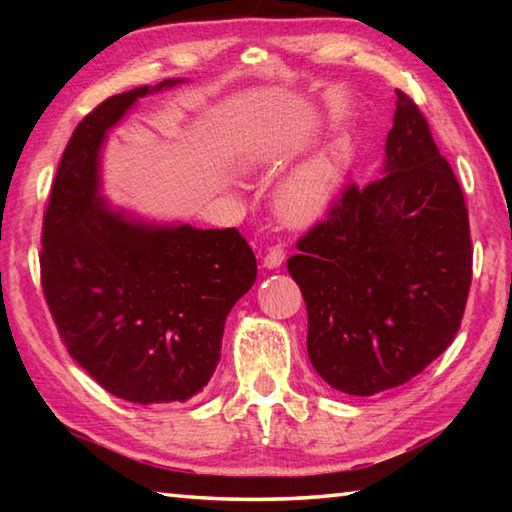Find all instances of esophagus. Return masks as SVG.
<instances>
[{"label":"esophagus","instance_id":"34e87169","mask_svg":"<svg viewBox=\"0 0 512 512\" xmlns=\"http://www.w3.org/2000/svg\"><path fill=\"white\" fill-rule=\"evenodd\" d=\"M284 262V248L282 246H273L262 259V266L268 268V271H273V268H280Z\"/></svg>","mask_w":512,"mask_h":512}]
</instances>
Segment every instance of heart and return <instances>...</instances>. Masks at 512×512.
I'll list each match as a JSON object with an SVG mask.
<instances>
[{
  "mask_svg": "<svg viewBox=\"0 0 512 512\" xmlns=\"http://www.w3.org/2000/svg\"><path fill=\"white\" fill-rule=\"evenodd\" d=\"M277 155V137L264 135L246 158V167L257 171ZM354 144L350 135H336L320 149L298 162L275 189V212L289 225H309L329 212L339 198L352 167Z\"/></svg>",
  "mask_w": 512,
  "mask_h": 512,
  "instance_id": "obj_1",
  "label": "heart"
}]
</instances>
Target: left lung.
Returning <instances> with one entry per match:
<instances>
[{
	"label": "left lung",
	"instance_id": "1",
	"mask_svg": "<svg viewBox=\"0 0 512 512\" xmlns=\"http://www.w3.org/2000/svg\"><path fill=\"white\" fill-rule=\"evenodd\" d=\"M384 151L381 176L345 189L287 259L311 366L361 397L406 384L447 350L472 282L461 185L400 90Z\"/></svg>",
	"mask_w": 512,
	"mask_h": 512
}]
</instances>
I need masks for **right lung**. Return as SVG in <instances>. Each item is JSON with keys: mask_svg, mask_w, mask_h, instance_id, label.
Returning a JSON list of instances; mask_svg holds the SVG:
<instances>
[{"mask_svg": "<svg viewBox=\"0 0 512 512\" xmlns=\"http://www.w3.org/2000/svg\"><path fill=\"white\" fill-rule=\"evenodd\" d=\"M180 83L115 94L76 126L42 223V289L60 339L97 384L133 404L203 391L219 366L225 318L257 277L235 228L155 223L103 196L108 133L137 99Z\"/></svg>", "mask_w": 512, "mask_h": 512, "instance_id": "right-lung-1", "label": "right lung"}]
</instances>
